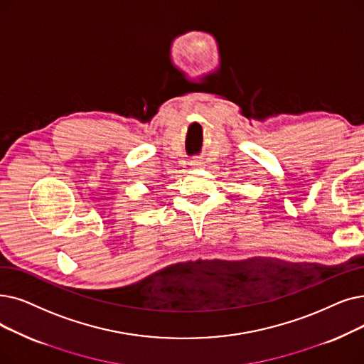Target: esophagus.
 Wrapping results in <instances>:
<instances>
[{"instance_id":"34e87169","label":"esophagus","mask_w":364,"mask_h":364,"mask_svg":"<svg viewBox=\"0 0 364 364\" xmlns=\"http://www.w3.org/2000/svg\"><path fill=\"white\" fill-rule=\"evenodd\" d=\"M191 166L198 169V168H202V166H203V162L199 161V159H192V161H191Z\"/></svg>"}]
</instances>
